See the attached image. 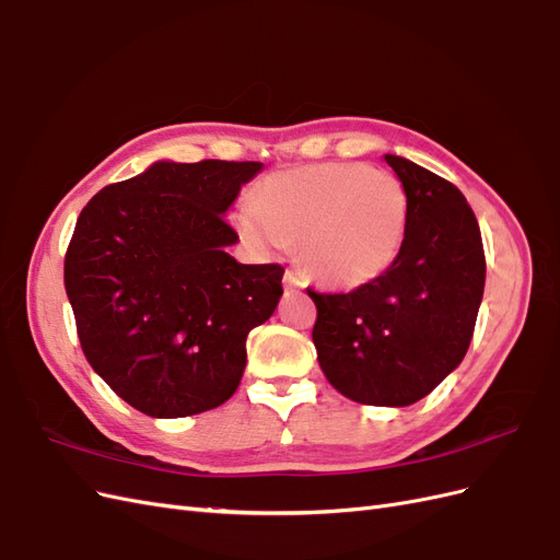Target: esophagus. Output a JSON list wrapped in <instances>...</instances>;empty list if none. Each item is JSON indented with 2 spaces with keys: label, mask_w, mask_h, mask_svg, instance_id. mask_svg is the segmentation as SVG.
Instances as JSON below:
<instances>
[{
  "label": "esophagus",
  "mask_w": 560,
  "mask_h": 560,
  "mask_svg": "<svg viewBox=\"0 0 560 560\" xmlns=\"http://www.w3.org/2000/svg\"><path fill=\"white\" fill-rule=\"evenodd\" d=\"M284 287L287 290H292V287H296V290H303V287H308V280L303 273H299V270H284Z\"/></svg>",
  "instance_id": "obj_1"
}]
</instances>
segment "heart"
Returning a JSON list of instances; mask_svg holds the SVG:
<instances>
[{"instance_id": "1", "label": "heart", "mask_w": 560, "mask_h": 560, "mask_svg": "<svg viewBox=\"0 0 560 560\" xmlns=\"http://www.w3.org/2000/svg\"><path fill=\"white\" fill-rule=\"evenodd\" d=\"M233 224L259 252L299 243L301 264L331 287H362L399 257L409 196L399 177L364 163H315L266 177Z\"/></svg>"}]
</instances>
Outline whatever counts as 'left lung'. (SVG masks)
Listing matches in <instances>:
<instances>
[{
    "label": "left lung",
    "instance_id": "1",
    "mask_svg": "<svg viewBox=\"0 0 560 560\" xmlns=\"http://www.w3.org/2000/svg\"><path fill=\"white\" fill-rule=\"evenodd\" d=\"M409 196L399 257L348 294L308 290L322 374L343 397L409 406L463 362L483 299L481 231L457 186L385 154Z\"/></svg>",
    "mask_w": 560,
    "mask_h": 560
}]
</instances>
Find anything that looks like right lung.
<instances>
[{
    "label": "right lung",
    "mask_w": 560,
    "mask_h": 560,
    "mask_svg": "<svg viewBox=\"0 0 560 560\" xmlns=\"http://www.w3.org/2000/svg\"><path fill=\"white\" fill-rule=\"evenodd\" d=\"M264 163L156 161L81 210L65 290L95 374L151 418L222 406L241 385L247 334L282 296L278 264L226 247V212Z\"/></svg>",
    "instance_id": "add662e5"
}]
</instances>
